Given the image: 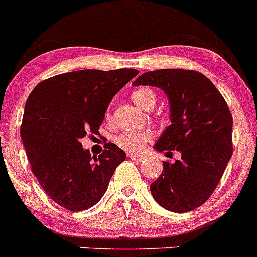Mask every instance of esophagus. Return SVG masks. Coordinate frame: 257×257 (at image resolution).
<instances>
[{"label":"esophagus","instance_id":"esophagus-1","mask_svg":"<svg viewBox=\"0 0 257 257\" xmlns=\"http://www.w3.org/2000/svg\"><path fill=\"white\" fill-rule=\"evenodd\" d=\"M128 157L132 159V161H136V162H142L144 159L143 156H138V154H128Z\"/></svg>","mask_w":257,"mask_h":257}]
</instances>
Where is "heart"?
<instances>
[{
	"label": "heart",
	"mask_w": 257,
	"mask_h": 257,
	"mask_svg": "<svg viewBox=\"0 0 257 257\" xmlns=\"http://www.w3.org/2000/svg\"><path fill=\"white\" fill-rule=\"evenodd\" d=\"M131 98L139 108L144 109V110L149 106H154V103H156V94L148 88H141L133 91ZM149 139H151V134L147 132H124L116 137L115 143L120 148L134 153V152L141 151Z\"/></svg>",
	"instance_id": "heart-1"
}]
</instances>
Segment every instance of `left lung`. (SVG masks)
<instances>
[{
	"label": "left lung",
	"instance_id": "obj_1",
	"mask_svg": "<svg viewBox=\"0 0 257 257\" xmlns=\"http://www.w3.org/2000/svg\"><path fill=\"white\" fill-rule=\"evenodd\" d=\"M133 86L162 89L169 101V120L154 144L157 152L181 153L174 163L163 162L151 184L158 205L172 212L200 207L217 187L232 157V115L220 91L203 74L183 69L148 71Z\"/></svg>",
	"mask_w": 257,
	"mask_h": 257
}]
</instances>
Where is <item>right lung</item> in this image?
<instances>
[{
	"label": "right lung",
	"mask_w": 257,
	"mask_h": 257,
	"mask_svg": "<svg viewBox=\"0 0 257 257\" xmlns=\"http://www.w3.org/2000/svg\"><path fill=\"white\" fill-rule=\"evenodd\" d=\"M139 71L78 70L37 84L25 104L21 139L32 173L52 201L70 211L90 208L101 200L116 167L126 154L106 143L99 157L80 139L99 133L116 93Z\"/></svg>",
	"instance_id": "1"
}]
</instances>
